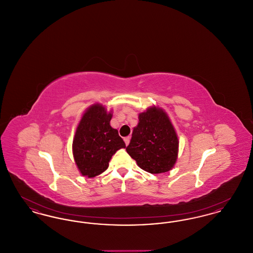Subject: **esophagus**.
<instances>
[{"label": "esophagus", "instance_id": "esophagus-1", "mask_svg": "<svg viewBox=\"0 0 253 253\" xmlns=\"http://www.w3.org/2000/svg\"><path fill=\"white\" fill-rule=\"evenodd\" d=\"M124 142H125V144L126 145L129 144V142H130V136L124 137Z\"/></svg>", "mask_w": 253, "mask_h": 253}]
</instances>
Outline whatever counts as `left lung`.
Here are the masks:
<instances>
[{"label":"left lung","instance_id":"1","mask_svg":"<svg viewBox=\"0 0 253 253\" xmlns=\"http://www.w3.org/2000/svg\"><path fill=\"white\" fill-rule=\"evenodd\" d=\"M178 147V136L168 114L154 105L138 114V123L126 151L139 168L157 174L174 167Z\"/></svg>","mask_w":253,"mask_h":253}]
</instances>
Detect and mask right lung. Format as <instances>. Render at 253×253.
<instances>
[{"label": "right lung", "mask_w": 253, "mask_h": 253, "mask_svg": "<svg viewBox=\"0 0 253 253\" xmlns=\"http://www.w3.org/2000/svg\"><path fill=\"white\" fill-rule=\"evenodd\" d=\"M113 111L101 103L85 110L73 139V157L83 176L89 178L102 173L109 167L112 157L126 148L117 129L110 125Z\"/></svg>", "instance_id": "1"}]
</instances>
